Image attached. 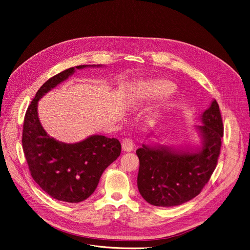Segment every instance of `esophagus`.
<instances>
[{
  "label": "esophagus",
  "mask_w": 250,
  "mask_h": 250,
  "mask_svg": "<svg viewBox=\"0 0 250 250\" xmlns=\"http://www.w3.org/2000/svg\"><path fill=\"white\" fill-rule=\"evenodd\" d=\"M134 147V144L133 141L130 138H125L123 140V144H122V148L124 151L125 152H129L132 151Z\"/></svg>",
  "instance_id": "obj_1"
}]
</instances>
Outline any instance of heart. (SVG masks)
<instances>
[{"label": "heart", "instance_id": "b5f03b06", "mask_svg": "<svg viewBox=\"0 0 250 250\" xmlns=\"http://www.w3.org/2000/svg\"><path fill=\"white\" fill-rule=\"evenodd\" d=\"M173 86L166 80H149L137 86L136 94L140 99L148 100L171 93Z\"/></svg>", "mask_w": 250, "mask_h": 250}]
</instances>
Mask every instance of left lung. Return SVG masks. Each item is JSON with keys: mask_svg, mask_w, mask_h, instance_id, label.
<instances>
[{"mask_svg": "<svg viewBox=\"0 0 250 250\" xmlns=\"http://www.w3.org/2000/svg\"><path fill=\"white\" fill-rule=\"evenodd\" d=\"M195 125L201 146L175 147L142 145L137 187L147 203L156 207L182 205L200 194L215 170L220 155L224 125L219 104L212 100ZM154 135L149 133L147 137Z\"/></svg>", "mask_w": 250, "mask_h": 250, "instance_id": "obj_1", "label": "left lung"}]
</instances>
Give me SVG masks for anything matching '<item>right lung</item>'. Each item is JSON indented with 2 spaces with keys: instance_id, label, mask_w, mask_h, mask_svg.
I'll list each match as a JSON object with an SVG mask.
<instances>
[{
  "instance_id": "1",
  "label": "right lung",
  "mask_w": 250,
  "mask_h": 250,
  "mask_svg": "<svg viewBox=\"0 0 250 250\" xmlns=\"http://www.w3.org/2000/svg\"><path fill=\"white\" fill-rule=\"evenodd\" d=\"M98 65H79L66 69L48 79L38 91L27 108L22 148L33 180L53 199L79 203L96 190L104 169L121 154L117 138L93 134L76 144H65L49 136L41 124L39 101L50 90L66 81L75 71Z\"/></svg>"
}]
</instances>
